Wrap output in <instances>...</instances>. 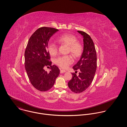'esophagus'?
Wrapping results in <instances>:
<instances>
[{
  "mask_svg": "<svg viewBox=\"0 0 127 127\" xmlns=\"http://www.w3.org/2000/svg\"><path fill=\"white\" fill-rule=\"evenodd\" d=\"M66 71L64 70H60V73H64Z\"/></svg>",
  "mask_w": 127,
  "mask_h": 127,
  "instance_id": "1",
  "label": "esophagus"
}]
</instances>
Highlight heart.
Masks as SVG:
<instances>
[{
  "mask_svg": "<svg viewBox=\"0 0 127 127\" xmlns=\"http://www.w3.org/2000/svg\"><path fill=\"white\" fill-rule=\"evenodd\" d=\"M59 43L68 46V51L70 52L75 58H78L82 54L83 46L81 43L77 41L76 37L72 34H67L59 36L57 38ZM48 52L51 56H55L58 52V46L52 41H49L47 44ZM73 62L72 57L70 55L60 56L55 60L56 64L63 68H67Z\"/></svg>",
  "mask_w": 127,
  "mask_h": 127,
  "instance_id": "b5f03b06",
  "label": "heart"
}]
</instances>
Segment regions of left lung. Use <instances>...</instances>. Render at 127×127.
<instances>
[{
  "label": "left lung",
  "mask_w": 127,
  "mask_h": 127,
  "mask_svg": "<svg viewBox=\"0 0 127 127\" xmlns=\"http://www.w3.org/2000/svg\"><path fill=\"white\" fill-rule=\"evenodd\" d=\"M77 32L83 37L84 50L80 60L73 67L74 70H79V75L73 73L68 86L72 92L79 93L86 90L93 80L97 68V55L91 36L85 32Z\"/></svg>",
  "instance_id": "obj_1"
}]
</instances>
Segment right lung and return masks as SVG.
I'll use <instances>...</instances> for the list:
<instances>
[{"label": "right lung", "mask_w": 127, "mask_h": 127, "mask_svg": "<svg viewBox=\"0 0 127 127\" xmlns=\"http://www.w3.org/2000/svg\"><path fill=\"white\" fill-rule=\"evenodd\" d=\"M58 29L42 27L38 28L30 37L24 53L25 68L29 79L36 90L46 91L54 85L60 74V69L55 65H51L47 44L50 38ZM49 65V73L43 69Z\"/></svg>", "instance_id": "add662e5"}]
</instances>
